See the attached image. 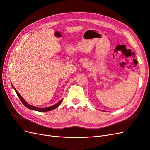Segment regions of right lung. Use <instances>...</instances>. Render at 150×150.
Returning a JSON list of instances; mask_svg holds the SVG:
<instances>
[{
  "mask_svg": "<svg viewBox=\"0 0 150 150\" xmlns=\"http://www.w3.org/2000/svg\"><path fill=\"white\" fill-rule=\"evenodd\" d=\"M12 87H13V86H12ZM13 88L14 89L15 91L16 92V93H17V94L18 97H19V98L20 99V100L21 101V102L22 103V104H23L25 106H26L27 108H29V109H30V110H32L37 111H39V112H46V111H51V110H54V109H55V108H57L60 105L61 103H62V100H61L59 102H58L57 104H55V105H54V106H52L47 107V108H38V107H35V106H34L29 105V104L25 102V101L24 100V99L21 97V95L19 94V93L17 92V91L14 88H13Z\"/></svg>",
  "mask_w": 150,
  "mask_h": 150,
  "instance_id": "right-lung-1",
  "label": "right lung"
}]
</instances>
